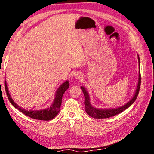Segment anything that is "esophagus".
Listing matches in <instances>:
<instances>
[{"label": "esophagus", "mask_w": 154, "mask_h": 154, "mask_svg": "<svg viewBox=\"0 0 154 154\" xmlns=\"http://www.w3.org/2000/svg\"><path fill=\"white\" fill-rule=\"evenodd\" d=\"M74 77L76 79H79H79H81L83 77V75H82V73H81V72H75V73L74 74Z\"/></svg>", "instance_id": "1"}]
</instances>
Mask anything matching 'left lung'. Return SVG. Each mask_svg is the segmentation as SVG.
Returning <instances> with one entry per match:
<instances>
[{
  "label": "left lung",
  "mask_w": 154,
  "mask_h": 154,
  "mask_svg": "<svg viewBox=\"0 0 154 154\" xmlns=\"http://www.w3.org/2000/svg\"><path fill=\"white\" fill-rule=\"evenodd\" d=\"M138 60H139V82H138L136 92H135L133 98H132L131 100H130L129 102L126 104V105L122 106L121 107H119L117 109H96L94 107H93L92 105L90 104L89 94H88V93L86 91V90H85V88H84L82 86L81 87V89H82V92H83V94H84L85 110L90 116L92 117V118H96V119H104V118H111V117L116 116V115L123 112L124 110H126V109L128 108L130 106H131L132 104H133V103L137 98L138 94H139V92L140 90V82H141V76H140V59H139V56H138Z\"/></svg>",
  "instance_id": "8db88e82"
}]
</instances>
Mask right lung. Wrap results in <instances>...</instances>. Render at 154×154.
Wrapping results in <instances>:
<instances>
[{
    "mask_svg": "<svg viewBox=\"0 0 154 154\" xmlns=\"http://www.w3.org/2000/svg\"><path fill=\"white\" fill-rule=\"evenodd\" d=\"M69 82H68V81L65 82L64 83H62L60 86L59 87L56 92L54 103L52 104L51 106L49 108L39 111H26L18 106L17 104L14 102V100L11 98V96H10L8 91V88H7V86L6 81L5 80V90H6L7 97H8L9 100L10 101V103H11V105L14 106V107L17 109L20 112H22V113L26 115V116L30 117L31 118L38 119V120H51V119L55 118L59 113L60 109L62 96H63L65 91L69 88Z\"/></svg>",
    "mask_w": 154,
    "mask_h": 154,
    "instance_id": "add662e5",
    "label": "right lung"
}]
</instances>
